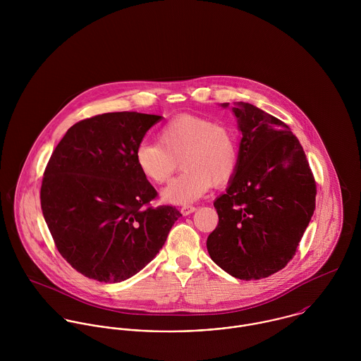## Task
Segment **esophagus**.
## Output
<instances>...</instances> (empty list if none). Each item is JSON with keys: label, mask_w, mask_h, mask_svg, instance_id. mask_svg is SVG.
<instances>
[{"label": "esophagus", "mask_w": 361, "mask_h": 361, "mask_svg": "<svg viewBox=\"0 0 361 361\" xmlns=\"http://www.w3.org/2000/svg\"><path fill=\"white\" fill-rule=\"evenodd\" d=\"M197 208L195 206H183L180 208V212L183 214V215H190L192 212H195Z\"/></svg>", "instance_id": "1"}]
</instances>
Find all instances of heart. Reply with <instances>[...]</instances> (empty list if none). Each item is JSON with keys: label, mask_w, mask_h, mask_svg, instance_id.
I'll return each instance as SVG.
<instances>
[{"label": "heart", "mask_w": 361, "mask_h": 361, "mask_svg": "<svg viewBox=\"0 0 361 361\" xmlns=\"http://www.w3.org/2000/svg\"><path fill=\"white\" fill-rule=\"evenodd\" d=\"M159 143L142 142L135 153L140 172L154 183L166 182L179 161L185 169L162 192L165 203L188 206L203 197L211 185L232 179L239 165V145L235 133L215 122L180 115L166 122Z\"/></svg>", "instance_id": "heart-1"}]
</instances>
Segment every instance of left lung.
<instances>
[{"mask_svg":"<svg viewBox=\"0 0 361 361\" xmlns=\"http://www.w3.org/2000/svg\"><path fill=\"white\" fill-rule=\"evenodd\" d=\"M232 112L242 135L239 165L226 193L214 202L219 221L207 250L225 272L252 281L278 272L295 256L317 190L303 147L286 123L243 102Z\"/></svg>","mask_w":361,"mask_h":361,"instance_id":"1","label":"left lung"}]
</instances>
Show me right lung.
<instances>
[{
    "mask_svg": "<svg viewBox=\"0 0 361 361\" xmlns=\"http://www.w3.org/2000/svg\"><path fill=\"white\" fill-rule=\"evenodd\" d=\"M159 115L108 112L75 123L47 164L40 202L61 256L104 283L129 279L162 249L182 214L157 192L135 153Z\"/></svg>",
    "mask_w": 361,
    "mask_h": 361,
    "instance_id": "1",
    "label": "right lung"
}]
</instances>
